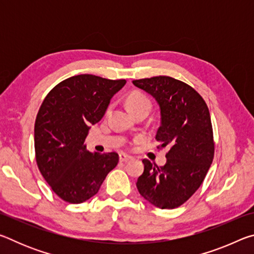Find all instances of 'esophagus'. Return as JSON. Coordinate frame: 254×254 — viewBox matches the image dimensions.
Masks as SVG:
<instances>
[{"label":"esophagus","instance_id":"obj_1","mask_svg":"<svg viewBox=\"0 0 254 254\" xmlns=\"http://www.w3.org/2000/svg\"><path fill=\"white\" fill-rule=\"evenodd\" d=\"M132 160V157L128 156V154L126 153H120V161L121 162H127Z\"/></svg>","mask_w":254,"mask_h":254}]
</instances>
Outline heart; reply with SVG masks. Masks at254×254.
<instances>
[{
	"label": "heart",
	"mask_w": 254,
	"mask_h": 254,
	"mask_svg": "<svg viewBox=\"0 0 254 254\" xmlns=\"http://www.w3.org/2000/svg\"><path fill=\"white\" fill-rule=\"evenodd\" d=\"M127 105L128 107V110L131 112H134L135 110L143 106L151 107V102H150L149 97L142 92L133 91L132 93L128 94V96L127 98Z\"/></svg>",
	"instance_id": "obj_1"
}]
</instances>
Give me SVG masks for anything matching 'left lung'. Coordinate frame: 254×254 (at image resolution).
<instances>
[{"mask_svg": "<svg viewBox=\"0 0 254 254\" xmlns=\"http://www.w3.org/2000/svg\"><path fill=\"white\" fill-rule=\"evenodd\" d=\"M157 101L160 127L156 140L169 148L165 166L143 159L136 187L145 200L159 208L183 205L199 188L214 158L213 128L208 107L198 93L168 76L132 81Z\"/></svg>", "mask_w": 254, "mask_h": 254, "instance_id": "obj_1", "label": "left lung"}]
</instances>
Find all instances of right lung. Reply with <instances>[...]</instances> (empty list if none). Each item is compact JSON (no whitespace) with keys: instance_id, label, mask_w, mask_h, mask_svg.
<instances>
[{"instance_id":"right-lung-1","label":"right lung","mask_w":254,"mask_h":254,"mask_svg":"<svg viewBox=\"0 0 254 254\" xmlns=\"http://www.w3.org/2000/svg\"><path fill=\"white\" fill-rule=\"evenodd\" d=\"M126 83L72 76L55 86L42 102L34 124L37 165L51 189L68 203L80 204L96 195L118 165L117 152H89L84 142Z\"/></svg>"}]
</instances>
